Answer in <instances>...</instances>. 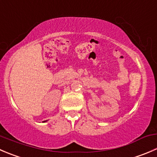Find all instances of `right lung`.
<instances>
[{"label":"right lung","instance_id":"add662e5","mask_svg":"<svg viewBox=\"0 0 157 157\" xmlns=\"http://www.w3.org/2000/svg\"><path fill=\"white\" fill-rule=\"evenodd\" d=\"M44 122H45V121H44Z\"/></svg>","mask_w":157,"mask_h":157}]
</instances>
